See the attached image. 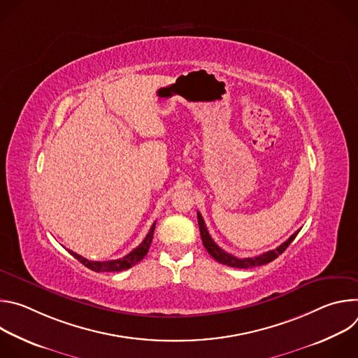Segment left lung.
<instances>
[{
  "instance_id": "obj_1",
  "label": "left lung",
  "mask_w": 358,
  "mask_h": 358,
  "mask_svg": "<svg viewBox=\"0 0 358 358\" xmlns=\"http://www.w3.org/2000/svg\"><path fill=\"white\" fill-rule=\"evenodd\" d=\"M196 218H198V225H199V232H201V239H202V243L203 246H206L207 252L211 255V257L222 264V265H227V266H232V268H241V269H246V268H253V266H261V265H266L272 261H275L279 255H282V252L286 250V248L292 243V241L297 236L299 231H296L287 241H285L280 246H278L276 249H272V250H268L262 255H258V257H253V258H238V257H234V255L225 252L224 249H221L215 242L214 239L210 236V232L206 227V222H203L202 217L199 213H196Z\"/></svg>"
}]
</instances>
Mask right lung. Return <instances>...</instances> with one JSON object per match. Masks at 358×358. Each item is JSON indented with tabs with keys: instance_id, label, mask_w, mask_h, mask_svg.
<instances>
[{
	"instance_id": "right-lung-1",
	"label": "right lung",
	"mask_w": 358,
	"mask_h": 358,
	"mask_svg": "<svg viewBox=\"0 0 358 358\" xmlns=\"http://www.w3.org/2000/svg\"><path fill=\"white\" fill-rule=\"evenodd\" d=\"M155 228H156V222L151 225L147 236L144 238V241L136 248L133 249L129 255H126V257L120 258V259H115V261H106V262H97V261H89L83 257H80V255L69 250V253L72 255V257H75L80 264H83L86 268H89L90 271H94V272H120V271H124V269H129L131 266H134L137 262H140L145 255L148 252V248L151 245V241H152V235H155Z\"/></svg>"
}]
</instances>
